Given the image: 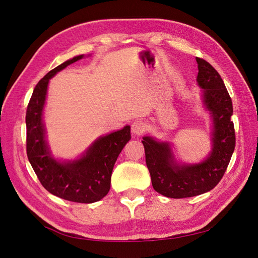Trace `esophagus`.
Wrapping results in <instances>:
<instances>
[{"mask_svg":"<svg viewBox=\"0 0 258 258\" xmlns=\"http://www.w3.org/2000/svg\"><path fill=\"white\" fill-rule=\"evenodd\" d=\"M146 128H147L146 122H144L141 119L135 120L134 122H132V124H131V131L134 132L135 135H138V136L142 135L143 132L146 130Z\"/></svg>","mask_w":258,"mask_h":258,"instance_id":"esophagus-1","label":"esophagus"}]
</instances>
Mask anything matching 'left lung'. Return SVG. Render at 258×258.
Returning <instances> with one entry per match:
<instances>
[{"label":"left lung","instance_id":"1","mask_svg":"<svg viewBox=\"0 0 258 258\" xmlns=\"http://www.w3.org/2000/svg\"><path fill=\"white\" fill-rule=\"evenodd\" d=\"M197 83L202 104L212 119V150L199 163L177 162L169 142L143 137L146 166L154 189L168 198L198 196L213 189L221 181L235 150L236 137L231 121L232 102L221 75L209 62L196 58Z\"/></svg>","mask_w":258,"mask_h":258}]
</instances>
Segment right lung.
<instances>
[{
	"label": "right lung",
	"mask_w": 258,
	"mask_h": 258,
	"mask_svg": "<svg viewBox=\"0 0 258 258\" xmlns=\"http://www.w3.org/2000/svg\"><path fill=\"white\" fill-rule=\"evenodd\" d=\"M84 58L80 54L51 70L37 83L26 114L27 155L46 190L64 200L92 204L105 197L117 157L131 139L130 126L98 138L80 158L58 160L46 140L43 112L49 80L61 70Z\"/></svg>",
	"instance_id": "1"
}]
</instances>
